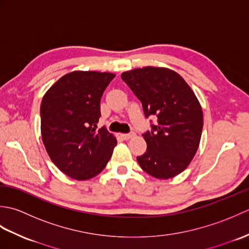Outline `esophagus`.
Returning <instances> with one entry per match:
<instances>
[{"label":"esophagus","instance_id":"esophagus-1","mask_svg":"<svg viewBox=\"0 0 249 249\" xmlns=\"http://www.w3.org/2000/svg\"><path fill=\"white\" fill-rule=\"evenodd\" d=\"M135 136H136V134H135V133H129V134H122V135H121V137H122V138H123L124 140H129V139H131V138H134Z\"/></svg>","mask_w":249,"mask_h":249}]
</instances>
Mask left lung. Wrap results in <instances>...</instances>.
<instances>
[{"label": "left lung", "instance_id": "1", "mask_svg": "<svg viewBox=\"0 0 249 249\" xmlns=\"http://www.w3.org/2000/svg\"><path fill=\"white\" fill-rule=\"evenodd\" d=\"M121 77L141 102L145 118L157 119L142 135L147 144L137 157L142 170L161 179L178 176L197 152L203 127L202 109L193 89L168 68H137Z\"/></svg>", "mask_w": 249, "mask_h": 249}]
</instances>
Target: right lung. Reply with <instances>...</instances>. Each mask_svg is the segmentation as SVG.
<instances>
[{
  "mask_svg": "<svg viewBox=\"0 0 249 249\" xmlns=\"http://www.w3.org/2000/svg\"><path fill=\"white\" fill-rule=\"evenodd\" d=\"M115 75L72 71L52 86L41 100L40 128L46 151L60 170L78 181L104 170L116 139L102 127L100 99Z\"/></svg>",
  "mask_w": 249,
  "mask_h": 249,
  "instance_id": "add662e5",
  "label": "right lung"
}]
</instances>
